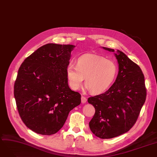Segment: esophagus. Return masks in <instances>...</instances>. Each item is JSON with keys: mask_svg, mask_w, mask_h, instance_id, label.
<instances>
[{"mask_svg": "<svg viewBox=\"0 0 157 157\" xmlns=\"http://www.w3.org/2000/svg\"><path fill=\"white\" fill-rule=\"evenodd\" d=\"M81 101H82V103H86V101H87V98H86V97H84V96H82V97H81Z\"/></svg>", "mask_w": 157, "mask_h": 157, "instance_id": "obj_1", "label": "esophagus"}]
</instances>
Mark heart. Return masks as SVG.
<instances>
[{"mask_svg": "<svg viewBox=\"0 0 157 157\" xmlns=\"http://www.w3.org/2000/svg\"><path fill=\"white\" fill-rule=\"evenodd\" d=\"M117 73V67L113 61L93 54L81 56L76 66L70 64L66 68V76L71 89H79L85 78V86L93 94L107 90L114 82Z\"/></svg>", "mask_w": 157, "mask_h": 157, "instance_id": "b5f03b06", "label": "heart"}]
</instances>
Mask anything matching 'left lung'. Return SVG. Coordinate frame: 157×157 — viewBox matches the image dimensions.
Masks as SVG:
<instances>
[{"label": "left lung", "mask_w": 157, "mask_h": 157, "mask_svg": "<svg viewBox=\"0 0 157 157\" xmlns=\"http://www.w3.org/2000/svg\"><path fill=\"white\" fill-rule=\"evenodd\" d=\"M117 52L119 72L114 83L105 93L87 100L95 109L89 128L100 139H111L129 131L136 123L146 98L144 76L140 67L123 52Z\"/></svg>", "instance_id": "1"}]
</instances>
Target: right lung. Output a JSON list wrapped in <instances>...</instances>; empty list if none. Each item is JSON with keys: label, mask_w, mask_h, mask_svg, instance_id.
Wrapping results in <instances>:
<instances>
[{"label": "right lung", "mask_w": 157, "mask_h": 157, "mask_svg": "<svg viewBox=\"0 0 157 157\" xmlns=\"http://www.w3.org/2000/svg\"><path fill=\"white\" fill-rule=\"evenodd\" d=\"M74 45L48 43L21 64L14 96L22 121L41 135L57 133L70 112L81 102V95L68 86L66 68Z\"/></svg>", "instance_id": "1"}]
</instances>
